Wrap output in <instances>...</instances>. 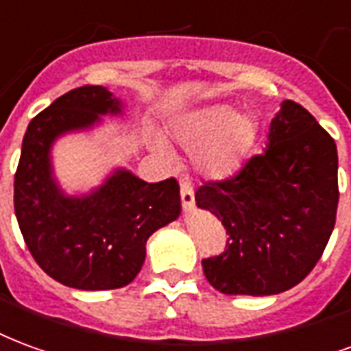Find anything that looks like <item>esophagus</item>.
<instances>
[{
  "label": "esophagus",
  "instance_id": "34e87169",
  "mask_svg": "<svg viewBox=\"0 0 351 351\" xmlns=\"http://www.w3.org/2000/svg\"><path fill=\"white\" fill-rule=\"evenodd\" d=\"M181 202H183L185 211H193L194 209V191H193V186L189 185V183H183V185H181Z\"/></svg>",
  "mask_w": 351,
  "mask_h": 351
}]
</instances>
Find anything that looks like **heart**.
<instances>
[{
	"label": "heart",
	"mask_w": 351,
	"mask_h": 351,
	"mask_svg": "<svg viewBox=\"0 0 351 351\" xmlns=\"http://www.w3.org/2000/svg\"><path fill=\"white\" fill-rule=\"evenodd\" d=\"M256 119L249 112H235L228 104L194 110L173 127L178 144L193 151L196 172L211 181H224L241 170L256 142ZM153 149L160 157H168L158 140H153Z\"/></svg>",
	"instance_id": "obj_1"
}]
</instances>
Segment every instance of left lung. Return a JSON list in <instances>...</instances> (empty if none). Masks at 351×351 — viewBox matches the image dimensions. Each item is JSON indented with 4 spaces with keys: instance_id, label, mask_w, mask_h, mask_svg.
<instances>
[{
    "instance_id": "1",
    "label": "left lung",
    "mask_w": 351,
    "mask_h": 351,
    "mask_svg": "<svg viewBox=\"0 0 351 351\" xmlns=\"http://www.w3.org/2000/svg\"><path fill=\"white\" fill-rule=\"evenodd\" d=\"M335 140L301 104L284 101L262 155L235 178L206 183L196 206L230 234L221 256L202 260L206 278L228 295H275L318 263L339 206Z\"/></svg>"
}]
</instances>
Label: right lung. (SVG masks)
<instances>
[{
    "instance_id": "1",
    "label": "right lung",
    "mask_w": 351,
    "mask_h": 351,
    "mask_svg": "<svg viewBox=\"0 0 351 351\" xmlns=\"http://www.w3.org/2000/svg\"><path fill=\"white\" fill-rule=\"evenodd\" d=\"M106 116H125V104L108 88L84 86L61 95L27 125L14 176V213L27 249L46 275L76 290L132 282L149 235L181 215L176 179L147 183L121 166L88 193L69 194L61 186L56 142L104 127Z\"/></svg>"
}]
</instances>
